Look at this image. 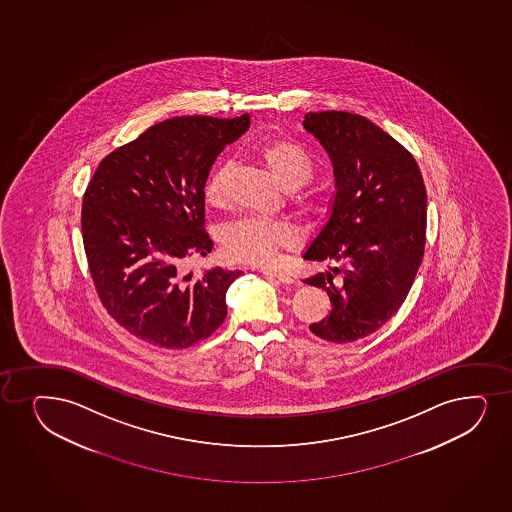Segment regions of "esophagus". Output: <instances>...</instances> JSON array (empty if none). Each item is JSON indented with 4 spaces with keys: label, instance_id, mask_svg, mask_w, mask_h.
Here are the masks:
<instances>
[{
    "label": "esophagus",
    "instance_id": "34e87169",
    "mask_svg": "<svg viewBox=\"0 0 512 512\" xmlns=\"http://www.w3.org/2000/svg\"><path fill=\"white\" fill-rule=\"evenodd\" d=\"M261 273L265 275V277L273 278V280H277V282L285 283V285H290V283H294V278L290 277L288 273H285V271H277V270H270V268H263L261 270Z\"/></svg>",
    "mask_w": 512,
    "mask_h": 512
}]
</instances>
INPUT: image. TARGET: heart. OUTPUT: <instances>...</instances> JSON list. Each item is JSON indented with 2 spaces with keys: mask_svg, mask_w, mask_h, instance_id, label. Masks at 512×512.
<instances>
[{
  "mask_svg": "<svg viewBox=\"0 0 512 512\" xmlns=\"http://www.w3.org/2000/svg\"><path fill=\"white\" fill-rule=\"evenodd\" d=\"M253 155L283 189L294 191L300 205L312 206L316 194L302 191L314 171L306 148L290 138H265L254 143ZM227 174L229 167L220 165L206 179L203 194L206 203L213 208L227 205ZM218 241L225 258L249 265H265L275 258L278 249L292 246L294 230L280 220L244 217L222 227Z\"/></svg>",
  "mask_w": 512,
  "mask_h": 512,
  "instance_id": "b5f03b06",
  "label": "heart"
}]
</instances>
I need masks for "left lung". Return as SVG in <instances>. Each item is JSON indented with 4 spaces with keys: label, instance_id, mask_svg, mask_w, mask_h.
Returning <instances> with one entry per match:
<instances>
[{
    "label": "left lung",
    "instance_id": "1",
    "mask_svg": "<svg viewBox=\"0 0 512 512\" xmlns=\"http://www.w3.org/2000/svg\"><path fill=\"white\" fill-rule=\"evenodd\" d=\"M302 124L328 153L336 188L304 259L345 265L340 282L338 268L304 280L331 300L329 316L309 329L348 343L381 328L405 302L422 265L427 191L412 153L364 116L309 112Z\"/></svg>",
    "mask_w": 512,
    "mask_h": 512
}]
</instances>
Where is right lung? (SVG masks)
I'll return each instance as SVG.
<instances>
[{
    "label": "right lung",
    "instance_id": "1",
    "mask_svg": "<svg viewBox=\"0 0 512 512\" xmlns=\"http://www.w3.org/2000/svg\"><path fill=\"white\" fill-rule=\"evenodd\" d=\"M241 118L165 119L109 153L87 186L82 234L90 275L112 318L155 347L188 348L224 323L225 294L241 271L184 273L206 256V179Z\"/></svg>",
    "mask_w": 512,
    "mask_h": 512
}]
</instances>
